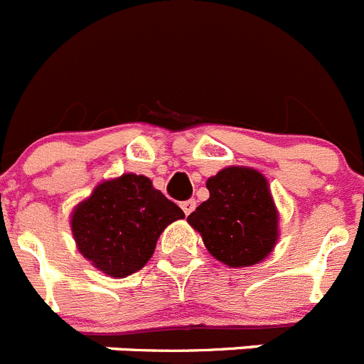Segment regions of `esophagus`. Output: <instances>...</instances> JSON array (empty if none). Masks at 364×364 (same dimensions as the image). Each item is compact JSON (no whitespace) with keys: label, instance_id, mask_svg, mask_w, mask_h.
Returning a JSON list of instances; mask_svg holds the SVG:
<instances>
[{"label":"esophagus","instance_id":"obj_1","mask_svg":"<svg viewBox=\"0 0 364 364\" xmlns=\"http://www.w3.org/2000/svg\"><path fill=\"white\" fill-rule=\"evenodd\" d=\"M195 205H197V202H195L191 198V200H184V202H182V204H180V208H182V211H184L186 215H189L193 210H195Z\"/></svg>","mask_w":364,"mask_h":364}]
</instances>
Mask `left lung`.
I'll return each mask as SVG.
<instances>
[{
	"mask_svg": "<svg viewBox=\"0 0 364 364\" xmlns=\"http://www.w3.org/2000/svg\"><path fill=\"white\" fill-rule=\"evenodd\" d=\"M210 198L188 217L205 250L222 264L246 268L264 260L279 240V211L269 182L253 167H224L205 182Z\"/></svg>",
	"mask_w": 364,
	"mask_h": 364,
	"instance_id": "1",
	"label": "left lung"
}]
</instances>
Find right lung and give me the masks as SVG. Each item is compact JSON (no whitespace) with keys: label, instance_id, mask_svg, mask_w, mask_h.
I'll use <instances>...</instances> for the list:
<instances>
[{"label":"right lung","instance_id":"obj_1","mask_svg":"<svg viewBox=\"0 0 364 364\" xmlns=\"http://www.w3.org/2000/svg\"><path fill=\"white\" fill-rule=\"evenodd\" d=\"M184 217L147 176L125 173L100 182L74 205L70 231L78 252L96 269L124 279L147 264L160 233Z\"/></svg>","mask_w":364,"mask_h":364}]
</instances>
